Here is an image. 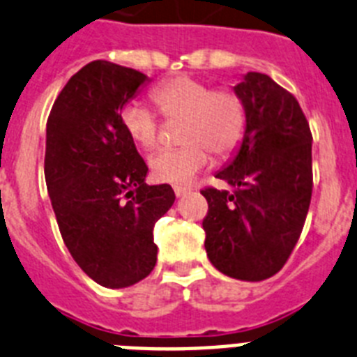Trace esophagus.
Wrapping results in <instances>:
<instances>
[{
	"instance_id": "34e87169",
	"label": "esophagus",
	"mask_w": 357,
	"mask_h": 357,
	"mask_svg": "<svg viewBox=\"0 0 357 357\" xmlns=\"http://www.w3.org/2000/svg\"><path fill=\"white\" fill-rule=\"evenodd\" d=\"M173 190H175V195H176V197H184L185 193H190L191 188H190V185H175V188H173Z\"/></svg>"
}]
</instances>
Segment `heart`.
I'll list each match as a JSON object with an SVG mask.
<instances>
[{
	"instance_id": "obj_1",
	"label": "heart",
	"mask_w": 357,
	"mask_h": 357,
	"mask_svg": "<svg viewBox=\"0 0 357 357\" xmlns=\"http://www.w3.org/2000/svg\"><path fill=\"white\" fill-rule=\"evenodd\" d=\"M158 115L178 123V149L158 151L149 158V172L157 182L188 184L216 157H229L242 144L248 130L243 99L231 88H213L202 79L176 75L149 91ZM124 133L144 151L158 142V123L144 106L130 102L121 109Z\"/></svg>"
}]
</instances>
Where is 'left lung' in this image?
Segmentation results:
<instances>
[{
    "label": "left lung",
    "mask_w": 357,
    "mask_h": 357,
    "mask_svg": "<svg viewBox=\"0 0 357 357\" xmlns=\"http://www.w3.org/2000/svg\"><path fill=\"white\" fill-rule=\"evenodd\" d=\"M234 91L248 130L233 162L206 188V251L231 278L260 282L278 273L300 238L312 197V133L300 102L266 74L248 72Z\"/></svg>",
    "instance_id": "1"
}]
</instances>
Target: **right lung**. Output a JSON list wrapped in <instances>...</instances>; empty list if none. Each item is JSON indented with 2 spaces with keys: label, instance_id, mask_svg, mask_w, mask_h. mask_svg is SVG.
<instances>
[{
  "label": "right lung",
  "instance_id": "1",
  "mask_svg": "<svg viewBox=\"0 0 357 357\" xmlns=\"http://www.w3.org/2000/svg\"><path fill=\"white\" fill-rule=\"evenodd\" d=\"M146 75L91 61L70 77L47 121L45 178L63 242L102 287L141 282L157 264L155 222L172 208V185H148V166L121 124Z\"/></svg>",
  "mask_w": 357,
  "mask_h": 357
}]
</instances>
